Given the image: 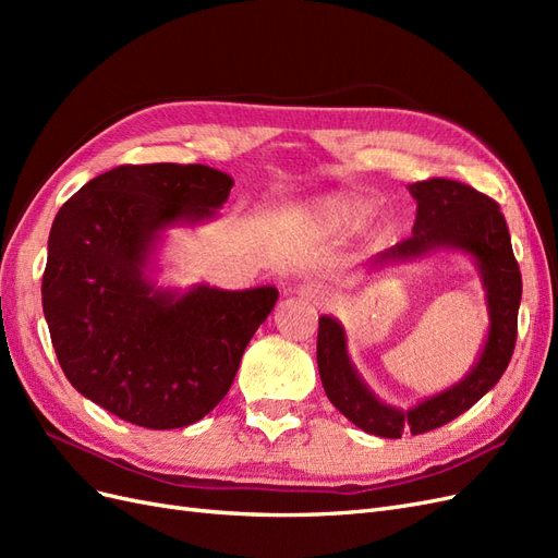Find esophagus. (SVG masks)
Segmentation results:
<instances>
[{"mask_svg": "<svg viewBox=\"0 0 558 558\" xmlns=\"http://www.w3.org/2000/svg\"><path fill=\"white\" fill-rule=\"evenodd\" d=\"M300 293L305 295L307 300H324V298H326V291L320 289L318 283H305V286H300Z\"/></svg>", "mask_w": 558, "mask_h": 558, "instance_id": "obj_1", "label": "esophagus"}]
</instances>
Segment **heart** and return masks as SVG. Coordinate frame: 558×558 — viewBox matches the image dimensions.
Listing matches in <instances>:
<instances>
[{
    "label": "heart",
    "instance_id": "heart-1",
    "mask_svg": "<svg viewBox=\"0 0 558 558\" xmlns=\"http://www.w3.org/2000/svg\"><path fill=\"white\" fill-rule=\"evenodd\" d=\"M369 214L367 202L353 195H328L318 199L312 207V218L316 226L328 232L356 230Z\"/></svg>",
    "mask_w": 558,
    "mask_h": 558
}]
</instances>
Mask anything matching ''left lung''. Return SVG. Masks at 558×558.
<instances>
[{
    "label": "left lung",
    "instance_id": "left-lung-1",
    "mask_svg": "<svg viewBox=\"0 0 558 558\" xmlns=\"http://www.w3.org/2000/svg\"><path fill=\"white\" fill-rule=\"evenodd\" d=\"M416 199L412 238L381 253L388 258H412L435 246H459L477 258L486 286L492 328L477 365L449 391L424 400L410 412L386 408L359 379L347 356L344 330L330 316L318 318L316 363L328 400L351 424L379 437H400L440 428L468 412L498 384L517 344V316L521 302V272L514 258L510 230L498 202L453 179H426L410 185Z\"/></svg>",
    "mask_w": 558,
    "mask_h": 558
}]
</instances>
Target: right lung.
<instances>
[{"label": "right lung", "mask_w": 558, "mask_h": 558, "mask_svg": "<svg viewBox=\"0 0 558 558\" xmlns=\"http://www.w3.org/2000/svg\"><path fill=\"white\" fill-rule=\"evenodd\" d=\"M230 189L207 165H121L66 199L50 228L41 302L58 363L78 393L134 426L209 414L279 298L275 286L174 298L144 279L158 230L209 216Z\"/></svg>", "instance_id": "1"}]
</instances>
